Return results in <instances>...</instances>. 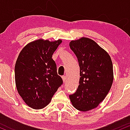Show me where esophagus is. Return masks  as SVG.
I'll list each match as a JSON object with an SVG mask.
<instances>
[{
	"instance_id": "esophagus-1",
	"label": "esophagus",
	"mask_w": 130,
	"mask_h": 130,
	"mask_svg": "<svg viewBox=\"0 0 130 130\" xmlns=\"http://www.w3.org/2000/svg\"><path fill=\"white\" fill-rule=\"evenodd\" d=\"M62 80H63V82L64 83H66V82L67 81L66 76V75H62Z\"/></svg>"
}]
</instances>
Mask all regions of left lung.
Instances as JSON below:
<instances>
[{"label": "left lung", "instance_id": "8db88e82", "mask_svg": "<svg viewBox=\"0 0 130 130\" xmlns=\"http://www.w3.org/2000/svg\"><path fill=\"white\" fill-rule=\"evenodd\" d=\"M80 67L79 85L70 94L74 107L88 111L98 106L108 94L113 82V66L109 54L94 40L82 37L70 42Z\"/></svg>", "mask_w": 130, "mask_h": 130}]
</instances>
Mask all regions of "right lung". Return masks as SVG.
Returning <instances> with one entry per match:
<instances>
[{
  "instance_id": "obj_1",
  "label": "right lung",
  "mask_w": 130,
  "mask_h": 130,
  "mask_svg": "<svg viewBox=\"0 0 130 130\" xmlns=\"http://www.w3.org/2000/svg\"><path fill=\"white\" fill-rule=\"evenodd\" d=\"M37 40L24 46L14 67L18 92L26 104L39 109L48 104L63 84L52 55L61 43Z\"/></svg>"
}]
</instances>
